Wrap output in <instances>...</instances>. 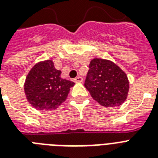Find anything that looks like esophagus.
Returning a JSON list of instances; mask_svg holds the SVG:
<instances>
[{
	"instance_id": "34e87169",
	"label": "esophagus",
	"mask_w": 158,
	"mask_h": 158,
	"mask_svg": "<svg viewBox=\"0 0 158 158\" xmlns=\"http://www.w3.org/2000/svg\"><path fill=\"white\" fill-rule=\"evenodd\" d=\"M82 81H83V78H82L81 77H76L74 79V82H75V83H81V82Z\"/></svg>"
}]
</instances>
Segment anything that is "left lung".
<instances>
[{
    "mask_svg": "<svg viewBox=\"0 0 158 158\" xmlns=\"http://www.w3.org/2000/svg\"><path fill=\"white\" fill-rule=\"evenodd\" d=\"M85 87L101 106L116 107L127 98L129 82L126 73L115 63L94 58L90 61Z\"/></svg>",
    "mask_w": 158,
    "mask_h": 158,
    "instance_id": "1",
    "label": "left lung"
}]
</instances>
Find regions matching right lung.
Listing matches in <instances>:
<instances>
[{"mask_svg": "<svg viewBox=\"0 0 158 158\" xmlns=\"http://www.w3.org/2000/svg\"><path fill=\"white\" fill-rule=\"evenodd\" d=\"M52 60L37 63L25 79L24 89L31 106L37 110H55L64 102L74 82L62 79Z\"/></svg>", "mask_w": 158, "mask_h": 158, "instance_id": "add662e5", "label": "right lung"}]
</instances>
